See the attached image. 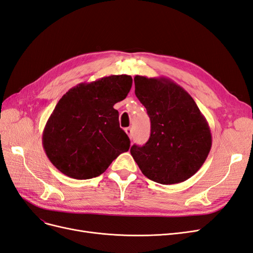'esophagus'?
<instances>
[{
    "label": "esophagus",
    "mask_w": 253,
    "mask_h": 253,
    "mask_svg": "<svg viewBox=\"0 0 253 253\" xmlns=\"http://www.w3.org/2000/svg\"><path fill=\"white\" fill-rule=\"evenodd\" d=\"M126 133L128 135L129 138H133V131H132V127H126Z\"/></svg>",
    "instance_id": "34e87169"
}]
</instances>
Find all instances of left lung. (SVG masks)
<instances>
[{
    "instance_id": "obj_1",
    "label": "left lung",
    "mask_w": 253,
    "mask_h": 253,
    "mask_svg": "<svg viewBox=\"0 0 253 253\" xmlns=\"http://www.w3.org/2000/svg\"><path fill=\"white\" fill-rule=\"evenodd\" d=\"M135 94L151 120L150 138L131 154L144 176L173 185L193 176L208 157L212 136L193 98L169 78L135 76Z\"/></svg>"
}]
</instances>
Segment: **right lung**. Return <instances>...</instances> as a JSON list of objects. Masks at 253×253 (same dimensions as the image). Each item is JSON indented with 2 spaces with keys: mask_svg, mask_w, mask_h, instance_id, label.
Returning a JSON list of instances; mask_svg holds the SVG:
<instances>
[{
  "mask_svg": "<svg viewBox=\"0 0 253 253\" xmlns=\"http://www.w3.org/2000/svg\"><path fill=\"white\" fill-rule=\"evenodd\" d=\"M133 79L113 75L80 83L57 103L44 127L42 143L50 163L64 175L89 179L101 175L129 149L114 109L127 96Z\"/></svg>",
  "mask_w": 253,
  "mask_h": 253,
  "instance_id": "add662e5",
  "label": "right lung"
}]
</instances>
